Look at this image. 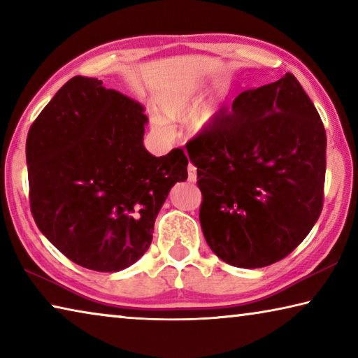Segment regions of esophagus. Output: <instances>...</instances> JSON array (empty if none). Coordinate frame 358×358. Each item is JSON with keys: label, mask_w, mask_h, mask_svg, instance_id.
Returning a JSON list of instances; mask_svg holds the SVG:
<instances>
[{"label": "esophagus", "mask_w": 358, "mask_h": 358, "mask_svg": "<svg viewBox=\"0 0 358 358\" xmlns=\"http://www.w3.org/2000/svg\"><path fill=\"white\" fill-rule=\"evenodd\" d=\"M187 178H189L191 183H194V181L197 180V167L194 164L187 166Z\"/></svg>", "instance_id": "34e87169"}]
</instances>
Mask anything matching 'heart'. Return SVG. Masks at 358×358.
I'll return each mask as SVG.
<instances>
[{
  "instance_id": "b5f03b06",
  "label": "heart",
  "mask_w": 358,
  "mask_h": 358,
  "mask_svg": "<svg viewBox=\"0 0 358 358\" xmlns=\"http://www.w3.org/2000/svg\"><path fill=\"white\" fill-rule=\"evenodd\" d=\"M199 101H201V94H199L196 88H185L181 92L175 93L172 98H169L161 106V115L166 120H181L196 110ZM213 115L215 107H211L210 104L203 106L201 110L194 115V128H203L205 124H208V121ZM155 128L159 132H167V124L159 118L155 120Z\"/></svg>"
}]
</instances>
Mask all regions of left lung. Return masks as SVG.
I'll return each mask as SVG.
<instances>
[{
    "mask_svg": "<svg viewBox=\"0 0 358 358\" xmlns=\"http://www.w3.org/2000/svg\"><path fill=\"white\" fill-rule=\"evenodd\" d=\"M217 257L262 268L299 246L324 207L327 136L294 74L238 94L186 143Z\"/></svg>",
    "mask_w": 358,
    "mask_h": 358,
    "instance_id": "obj_1",
    "label": "left lung"
}]
</instances>
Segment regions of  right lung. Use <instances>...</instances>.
<instances>
[{"instance_id":"right-lung-1","label":"right lung","mask_w":358,"mask_h":358,"mask_svg":"<svg viewBox=\"0 0 358 358\" xmlns=\"http://www.w3.org/2000/svg\"><path fill=\"white\" fill-rule=\"evenodd\" d=\"M138 102L82 76L66 82L27 137L29 208L47 240L77 265L113 273L148 250L171 187L187 178L181 148L143 147Z\"/></svg>"}]
</instances>
